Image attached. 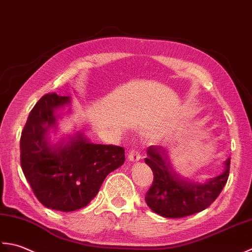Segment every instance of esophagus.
Instances as JSON below:
<instances>
[{"instance_id": "1", "label": "esophagus", "mask_w": 252, "mask_h": 252, "mask_svg": "<svg viewBox=\"0 0 252 252\" xmlns=\"http://www.w3.org/2000/svg\"><path fill=\"white\" fill-rule=\"evenodd\" d=\"M127 157H128V160L131 161V162H137V161L140 160V153L136 148L129 149Z\"/></svg>"}]
</instances>
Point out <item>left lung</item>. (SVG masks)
Returning a JSON list of instances; mask_svg holds the SVG:
<instances>
[{"label":"left lung","mask_w":252,"mask_h":252,"mask_svg":"<svg viewBox=\"0 0 252 252\" xmlns=\"http://www.w3.org/2000/svg\"><path fill=\"white\" fill-rule=\"evenodd\" d=\"M145 162L153 172V182L146 193V202L153 212L164 218L177 219L198 213L219 197L229 175L230 160L225 172L200 185L179 178L169 165L167 153L161 147H149Z\"/></svg>","instance_id":"obj_1"}]
</instances>
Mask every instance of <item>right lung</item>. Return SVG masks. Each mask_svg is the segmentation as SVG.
I'll return each mask as SVG.
<instances>
[{"label":"right lung","instance_id":"add662e5","mask_svg":"<svg viewBox=\"0 0 252 252\" xmlns=\"http://www.w3.org/2000/svg\"><path fill=\"white\" fill-rule=\"evenodd\" d=\"M69 97L43 95L30 111L20 137V165L34 196L44 207L70 212L86 207L111 172L125 162L124 148L94 145L78 135L59 150L47 146L45 128L55 123L53 112Z\"/></svg>","mask_w":252,"mask_h":252}]
</instances>
